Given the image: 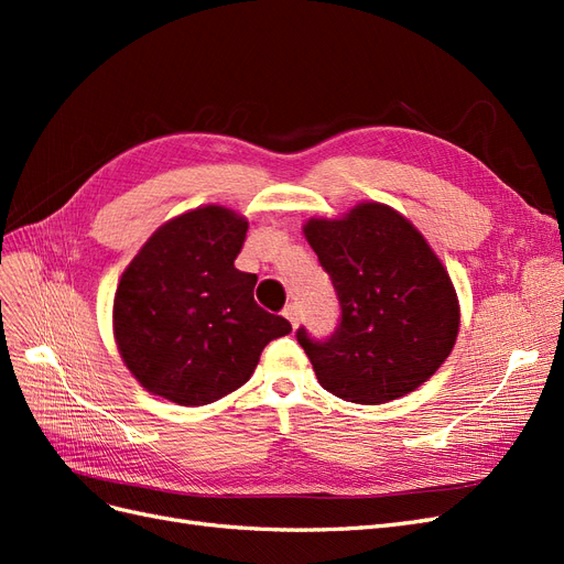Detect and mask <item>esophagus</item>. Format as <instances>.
<instances>
[{
  "label": "esophagus",
  "mask_w": 564,
  "mask_h": 564,
  "mask_svg": "<svg viewBox=\"0 0 564 564\" xmlns=\"http://www.w3.org/2000/svg\"><path fill=\"white\" fill-rule=\"evenodd\" d=\"M284 317L292 322V327L296 329L299 327V322H301V311H299V305H286L284 308Z\"/></svg>",
  "instance_id": "34e87169"
}]
</instances>
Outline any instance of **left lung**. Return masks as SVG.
Instances as JSON below:
<instances>
[{
    "mask_svg": "<svg viewBox=\"0 0 564 564\" xmlns=\"http://www.w3.org/2000/svg\"><path fill=\"white\" fill-rule=\"evenodd\" d=\"M303 235L329 272L340 324L327 340L296 332L315 377L357 404L398 400L429 381L458 336V296L447 268L412 220L381 202L311 218Z\"/></svg>",
    "mask_w": 564,
    "mask_h": 564,
    "instance_id": "1",
    "label": "left lung"
}]
</instances>
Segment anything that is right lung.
Here are the masks:
<instances>
[{
	"instance_id": "add662e5",
	"label": "right lung",
	"mask_w": 564,
	"mask_h": 564,
	"mask_svg": "<svg viewBox=\"0 0 564 564\" xmlns=\"http://www.w3.org/2000/svg\"><path fill=\"white\" fill-rule=\"evenodd\" d=\"M247 228L242 214L204 204L152 232L119 278L115 344L152 395L181 406L226 398L292 332L253 301L256 275L235 268Z\"/></svg>"
}]
</instances>
